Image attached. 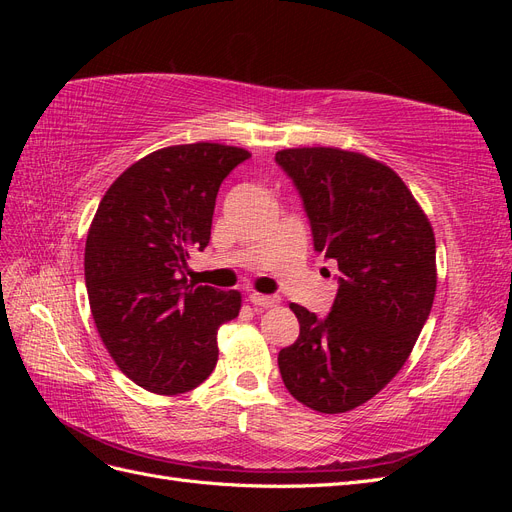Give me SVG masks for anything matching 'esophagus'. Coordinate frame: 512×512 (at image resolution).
<instances>
[{
    "label": "esophagus",
    "instance_id": "obj_1",
    "mask_svg": "<svg viewBox=\"0 0 512 512\" xmlns=\"http://www.w3.org/2000/svg\"><path fill=\"white\" fill-rule=\"evenodd\" d=\"M250 301H252L256 307H260V309H267V307L277 305V303H280L282 299H280V297H271V294L252 292V294H250Z\"/></svg>",
    "mask_w": 512,
    "mask_h": 512
}]
</instances>
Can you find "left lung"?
<instances>
[{"label":"left lung","instance_id":"obj_1","mask_svg":"<svg viewBox=\"0 0 512 512\" xmlns=\"http://www.w3.org/2000/svg\"><path fill=\"white\" fill-rule=\"evenodd\" d=\"M275 160L301 192L316 252L342 271L331 314L299 303V337L277 365L288 393L322 414L363 406L404 367L436 297V237L391 166L339 147Z\"/></svg>","mask_w":512,"mask_h":512}]
</instances>
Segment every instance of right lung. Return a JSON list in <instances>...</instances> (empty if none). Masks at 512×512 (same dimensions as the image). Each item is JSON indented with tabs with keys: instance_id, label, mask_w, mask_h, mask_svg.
<instances>
[{
	"instance_id": "add662e5",
	"label": "right lung",
	"mask_w": 512,
	"mask_h": 512,
	"mask_svg": "<svg viewBox=\"0 0 512 512\" xmlns=\"http://www.w3.org/2000/svg\"><path fill=\"white\" fill-rule=\"evenodd\" d=\"M250 156L222 143L153 151L111 183L91 220V316L117 367L149 393L203 384L218 363L220 324L239 316V290L196 286L181 271L209 243L224 177Z\"/></svg>"
}]
</instances>
